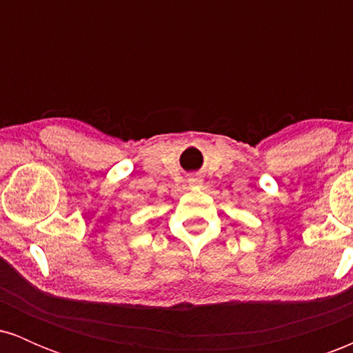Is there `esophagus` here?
Wrapping results in <instances>:
<instances>
[{"label":"esophagus","instance_id":"esophagus-1","mask_svg":"<svg viewBox=\"0 0 353 353\" xmlns=\"http://www.w3.org/2000/svg\"><path fill=\"white\" fill-rule=\"evenodd\" d=\"M201 184H202L201 177H190L189 179V185H192V188H199Z\"/></svg>","mask_w":353,"mask_h":353}]
</instances>
